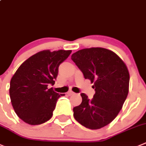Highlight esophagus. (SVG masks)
I'll list each match as a JSON object with an SVG mask.
<instances>
[{"label": "esophagus", "instance_id": "obj_1", "mask_svg": "<svg viewBox=\"0 0 146 146\" xmlns=\"http://www.w3.org/2000/svg\"><path fill=\"white\" fill-rule=\"evenodd\" d=\"M74 94L75 93L72 91V90H70V91L68 92V96H72V95H74Z\"/></svg>", "mask_w": 146, "mask_h": 146}]
</instances>
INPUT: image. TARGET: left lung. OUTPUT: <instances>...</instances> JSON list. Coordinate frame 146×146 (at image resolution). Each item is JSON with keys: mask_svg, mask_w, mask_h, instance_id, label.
Wrapping results in <instances>:
<instances>
[{"mask_svg": "<svg viewBox=\"0 0 146 146\" xmlns=\"http://www.w3.org/2000/svg\"><path fill=\"white\" fill-rule=\"evenodd\" d=\"M71 59L93 83L96 93L88 99L81 93L82 103L73 108L75 119L86 128L97 130L112 122L119 113L129 90L130 75L122 59L103 48H84Z\"/></svg>", "mask_w": 146, "mask_h": 146, "instance_id": "obj_1", "label": "left lung"}]
</instances>
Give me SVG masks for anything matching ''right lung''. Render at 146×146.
<instances>
[{"label": "right lung", "mask_w": 146, "mask_h": 146, "mask_svg": "<svg viewBox=\"0 0 146 146\" xmlns=\"http://www.w3.org/2000/svg\"><path fill=\"white\" fill-rule=\"evenodd\" d=\"M72 50H45L24 61L13 76L9 93L15 113L29 125H40L51 118L60 96L48 88L54 85L58 67Z\"/></svg>", "instance_id": "add662e5"}]
</instances>
